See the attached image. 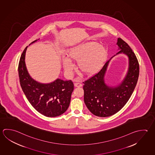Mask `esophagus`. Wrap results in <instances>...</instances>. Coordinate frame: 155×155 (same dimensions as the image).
<instances>
[{
	"mask_svg": "<svg viewBox=\"0 0 155 155\" xmlns=\"http://www.w3.org/2000/svg\"><path fill=\"white\" fill-rule=\"evenodd\" d=\"M74 85H75V87H78L82 86V84H81V83H79V82H75V83L74 84Z\"/></svg>",
	"mask_w": 155,
	"mask_h": 155,
	"instance_id": "esophagus-1",
	"label": "esophagus"
}]
</instances>
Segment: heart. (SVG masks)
Returning a JSON list of instances; mask_svg holds the SVG:
<instances>
[{"instance_id": "1", "label": "heart", "mask_w": 155, "mask_h": 155, "mask_svg": "<svg viewBox=\"0 0 155 155\" xmlns=\"http://www.w3.org/2000/svg\"><path fill=\"white\" fill-rule=\"evenodd\" d=\"M107 50L103 45L95 42H87L78 45L69 52L68 58L63 59L65 71L71 75L73 69L71 61L78 62L81 71L86 74L92 75L98 72L107 57Z\"/></svg>"}]
</instances>
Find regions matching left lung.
<instances>
[{
    "label": "left lung",
    "mask_w": 155,
    "mask_h": 155,
    "mask_svg": "<svg viewBox=\"0 0 155 155\" xmlns=\"http://www.w3.org/2000/svg\"><path fill=\"white\" fill-rule=\"evenodd\" d=\"M117 45L120 50L117 54L123 52L129 57V69L122 83L116 88L105 84L104 75L110 60L98 73L83 82L84 103L93 115L98 117H109L121 110L132 96L138 81L139 64L135 54L120 38Z\"/></svg>",
    "instance_id": "left-lung-1"
}]
</instances>
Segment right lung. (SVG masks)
<instances>
[{
    "instance_id": "obj_1",
    "label": "right lung",
    "mask_w": 155,
    "mask_h": 155,
    "mask_svg": "<svg viewBox=\"0 0 155 155\" xmlns=\"http://www.w3.org/2000/svg\"><path fill=\"white\" fill-rule=\"evenodd\" d=\"M37 40L33 42L36 41ZM27 46L20 57L18 71L20 84L27 98L39 113L47 117H56L66 111L74 90L71 80L57 79L48 84L35 81L28 74L25 67Z\"/></svg>"
}]
</instances>
